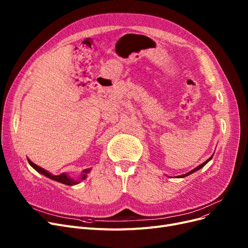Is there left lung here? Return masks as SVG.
Listing matches in <instances>:
<instances>
[{
	"label": "left lung",
	"mask_w": 248,
	"mask_h": 248,
	"mask_svg": "<svg viewBox=\"0 0 248 248\" xmlns=\"http://www.w3.org/2000/svg\"><path fill=\"white\" fill-rule=\"evenodd\" d=\"M213 158V155H212V157H210L209 159H208L207 161H205L203 164H201L200 166H198V167H196V168H195V169H193V170L192 171H190L189 173H187V174H184V175H182V176H178V177H180V178H184V177H186V176H189V175H191L192 173H194V172H196V171H198L199 170V169H201V168H203L208 162H209L211 159Z\"/></svg>",
	"instance_id": "obj_1"
}]
</instances>
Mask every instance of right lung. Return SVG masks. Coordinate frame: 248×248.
<instances>
[{"instance_id": "1", "label": "right lung", "mask_w": 248, "mask_h": 248, "mask_svg": "<svg viewBox=\"0 0 248 248\" xmlns=\"http://www.w3.org/2000/svg\"><path fill=\"white\" fill-rule=\"evenodd\" d=\"M27 160H28L30 166L33 167L38 173H40V174L46 176V177L49 178V179H52V180H54V181H56V182H59V183H62V184H65V185H68V186H73V185L78 184V183H79V182H80V180H84V179L86 178V175L90 172V169H85V170L82 172L80 178H79L80 180H74V179L69 178V177L67 176V174H65V173H62V174H60V175L55 176V175H53V174L49 173L48 171L44 170L43 168L37 166L36 164H34L33 162H31L29 159H27Z\"/></svg>"}]
</instances>
